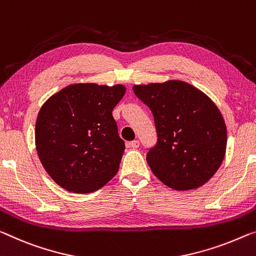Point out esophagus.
Returning <instances> with one entry per match:
<instances>
[{
	"label": "esophagus",
	"instance_id": "esophagus-1",
	"mask_svg": "<svg viewBox=\"0 0 256 256\" xmlns=\"http://www.w3.org/2000/svg\"><path fill=\"white\" fill-rule=\"evenodd\" d=\"M128 144H130V147H131V148L136 149V148H139L140 142H139V140H133V141H131V142H130Z\"/></svg>",
	"mask_w": 256,
	"mask_h": 256
}]
</instances>
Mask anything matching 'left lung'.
<instances>
[{
  "mask_svg": "<svg viewBox=\"0 0 256 256\" xmlns=\"http://www.w3.org/2000/svg\"><path fill=\"white\" fill-rule=\"evenodd\" d=\"M133 92L155 120L157 142L146 157L152 173L176 190L206 184L226 146L224 120L212 100L182 80L134 85Z\"/></svg>",
  "mask_w": 256,
  "mask_h": 256,
  "instance_id": "obj_1",
  "label": "left lung"
}]
</instances>
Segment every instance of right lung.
I'll return each instance as SVG.
<instances>
[{
    "label": "right lung",
    "mask_w": 256,
    "mask_h": 256,
    "mask_svg": "<svg viewBox=\"0 0 256 256\" xmlns=\"http://www.w3.org/2000/svg\"><path fill=\"white\" fill-rule=\"evenodd\" d=\"M125 91L123 85L74 84L40 108L36 150L48 176L64 189L96 192L118 171L125 144L112 109Z\"/></svg>",
    "instance_id": "obj_1"
}]
</instances>
